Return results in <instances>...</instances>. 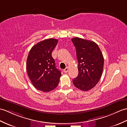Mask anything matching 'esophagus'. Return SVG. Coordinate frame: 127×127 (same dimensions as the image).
Returning <instances> with one entry per match:
<instances>
[{"label": "esophagus", "instance_id": "esophagus-1", "mask_svg": "<svg viewBox=\"0 0 127 127\" xmlns=\"http://www.w3.org/2000/svg\"><path fill=\"white\" fill-rule=\"evenodd\" d=\"M68 71H69V67H66L65 69L63 70V71H64L65 73L67 72H68Z\"/></svg>", "mask_w": 127, "mask_h": 127}]
</instances>
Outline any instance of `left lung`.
Masks as SVG:
<instances>
[{
    "mask_svg": "<svg viewBox=\"0 0 127 127\" xmlns=\"http://www.w3.org/2000/svg\"><path fill=\"white\" fill-rule=\"evenodd\" d=\"M76 48L78 75L73 79L75 86L83 91L92 89L101 77L104 58L97 44L78 37L71 39Z\"/></svg>",
    "mask_w": 127,
    "mask_h": 127,
    "instance_id": "1",
    "label": "left lung"
}]
</instances>
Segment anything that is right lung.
Returning a JSON list of instances; mask_svg holds the SVG:
<instances>
[{"mask_svg":"<svg viewBox=\"0 0 127 127\" xmlns=\"http://www.w3.org/2000/svg\"><path fill=\"white\" fill-rule=\"evenodd\" d=\"M57 43L54 38L41 41L32 46L28 55L26 70L29 79L37 89L43 92L54 90L60 82L61 72L52 57Z\"/></svg>","mask_w":127,"mask_h":127,"instance_id":"right-lung-1","label":"right lung"}]
</instances>
